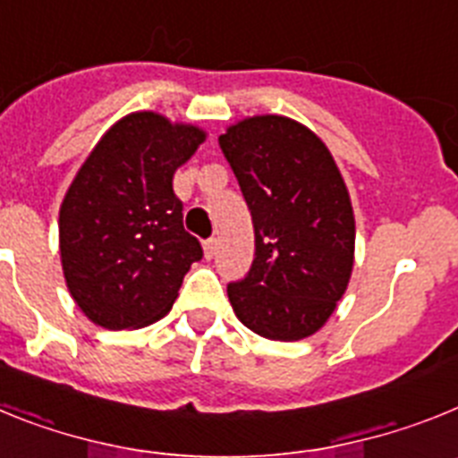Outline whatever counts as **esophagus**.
<instances>
[{
	"label": "esophagus",
	"mask_w": 458,
	"mask_h": 458,
	"mask_svg": "<svg viewBox=\"0 0 458 458\" xmlns=\"http://www.w3.org/2000/svg\"><path fill=\"white\" fill-rule=\"evenodd\" d=\"M204 254L206 259H213L217 254V238H208V241H204Z\"/></svg>",
	"instance_id": "34e87169"
}]
</instances>
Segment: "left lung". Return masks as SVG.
Here are the masks:
<instances>
[{"mask_svg": "<svg viewBox=\"0 0 458 458\" xmlns=\"http://www.w3.org/2000/svg\"><path fill=\"white\" fill-rule=\"evenodd\" d=\"M220 148L254 225L252 268L226 286L229 302L261 337H310L353 270L355 217L342 174L326 144L289 116L238 121L220 135Z\"/></svg>", "mask_w": 458, "mask_h": 458, "instance_id": "8db88e82", "label": "left lung"}]
</instances>
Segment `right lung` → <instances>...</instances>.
<instances>
[{
    "mask_svg": "<svg viewBox=\"0 0 458 458\" xmlns=\"http://www.w3.org/2000/svg\"><path fill=\"white\" fill-rule=\"evenodd\" d=\"M204 140L197 125L132 112L75 174L59 208V252L72 301L96 326L125 330L163 318L204 257L172 188Z\"/></svg>",
    "mask_w": 458,
    "mask_h": 458,
    "instance_id": "right-lung-1",
    "label": "right lung"
}]
</instances>
